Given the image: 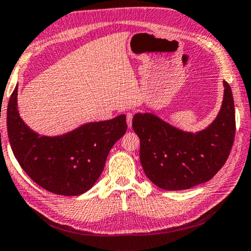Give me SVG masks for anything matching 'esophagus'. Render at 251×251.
Instances as JSON below:
<instances>
[{"label":"esophagus","instance_id":"34e87169","mask_svg":"<svg viewBox=\"0 0 251 251\" xmlns=\"http://www.w3.org/2000/svg\"><path fill=\"white\" fill-rule=\"evenodd\" d=\"M132 119H133V112L126 113V123H128L129 128L132 126Z\"/></svg>","mask_w":251,"mask_h":251}]
</instances>
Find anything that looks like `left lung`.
Listing matches in <instances>:
<instances>
[{
  "instance_id": "1",
  "label": "left lung",
  "mask_w": 251,
  "mask_h": 251,
  "mask_svg": "<svg viewBox=\"0 0 251 251\" xmlns=\"http://www.w3.org/2000/svg\"><path fill=\"white\" fill-rule=\"evenodd\" d=\"M217 118L199 133L184 132L152 113H137L132 128L140 139V161L147 176L166 191L188 190L208 182L229 156L236 133L234 98L224 81Z\"/></svg>"
}]
</instances>
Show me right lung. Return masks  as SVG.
<instances>
[{"label":"right lung","instance_id":"1","mask_svg":"<svg viewBox=\"0 0 251 251\" xmlns=\"http://www.w3.org/2000/svg\"><path fill=\"white\" fill-rule=\"evenodd\" d=\"M7 135L24 172L50 193L76 196L87 192L102 173L108 153L126 131L125 114L91 122L60 137H39L17 110V86L7 104Z\"/></svg>","mask_w":251,"mask_h":251}]
</instances>
